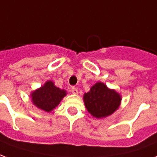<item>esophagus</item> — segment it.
Wrapping results in <instances>:
<instances>
[{"label": "esophagus", "mask_w": 157, "mask_h": 157, "mask_svg": "<svg viewBox=\"0 0 157 157\" xmlns=\"http://www.w3.org/2000/svg\"><path fill=\"white\" fill-rule=\"evenodd\" d=\"M71 91H72V93L74 94H78V89L75 87H73L71 89Z\"/></svg>", "instance_id": "34e87169"}]
</instances>
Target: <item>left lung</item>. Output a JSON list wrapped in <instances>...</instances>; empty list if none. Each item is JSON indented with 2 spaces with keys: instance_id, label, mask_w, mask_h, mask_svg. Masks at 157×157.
Returning a JSON list of instances; mask_svg holds the SVG:
<instances>
[{
  "instance_id": "8db88e82",
  "label": "left lung",
  "mask_w": 157,
  "mask_h": 157,
  "mask_svg": "<svg viewBox=\"0 0 157 157\" xmlns=\"http://www.w3.org/2000/svg\"><path fill=\"white\" fill-rule=\"evenodd\" d=\"M84 105L95 118H104L116 112L121 105L122 96L104 83L97 82L84 94Z\"/></svg>"
}]
</instances>
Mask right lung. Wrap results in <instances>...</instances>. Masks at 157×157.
<instances>
[{
    "label": "right lung",
    "mask_w": 157,
    "mask_h": 157,
    "mask_svg": "<svg viewBox=\"0 0 157 157\" xmlns=\"http://www.w3.org/2000/svg\"><path fill=\"white\" fill-rule=\"evenodd\" d=\"M66 95L67 91L56 87L52 80L46 81L30 94L32 103L37 108L46 112L53 111Z\"/></svg>",
    "instance_id": "add662e5"
}]
</instances>
